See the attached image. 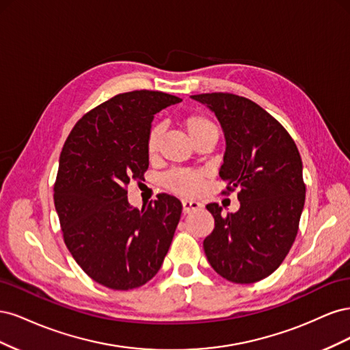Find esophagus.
<instances>
[{"label":"esophagus","mask_w":350,"mask_h":350,"mask_svg":"<svg viewBox=\"0 0 350 350\" xmlns=\"http://www.w3.org/2000/svg\"><path fill=\"white\" fill-rule=\"evenodd\" d=\"M200 207H201V204H200V203H197V201L183 200V211H184V213H189V211L198 210Z\"/></svg>","instance_id":"obj_1"}]
</instances>
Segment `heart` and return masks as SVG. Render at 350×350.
Returning <instances> with one entry per match:
<instances>
[{
	"instance_id": "heart-1",
	"label": "heart",
	"mask_w": 350,
	"mask_h": 350,
	"mask_svg": "<svg viewBox=\"0 0 350 350\" xmlns=\"http://www.w3.org/2000/svg\"><path fill=\"white\" fill-rule=\"evenodd\" d=\"M181 125L194 144L206 139H211L215 142L219 139V126L204 113H189L181 120ZM162 135V124H154L150 126V130L146 137V152L150 157H154L157 154L159 147H161ZM204 179L206 174L203 172L176 169V171L167 172L162 178V184L166 189H169V191H172L178 196L191 197L198 194L201 187H203Z\"/></svg>"
}]
</instances>
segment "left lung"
Listing matches in <instances>:
<instances>
[{
    "mask_svg": "<svg viewBox=\"0 0 350 350\" xmlns=\"http://www.w3.org/2000/svg\"><path fill=\"white\" fill-rule=\"evenodd\" d=\"M220 121L226 152L224 194L238 189L237 213L207 204L215 229L203 247L210 266L234 283H254L276 270L291 251L305 203L302 161L291 134L260 105L234 93H201Z\"/></svg>",
    "mask_w": 350,
    "mask_h": 350,
    "instance_id": "obj_1",
    "label": "left lung"
}]
</instances>
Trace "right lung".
Returning a JSON list of instances; mask_svg holds the SVG:
<instances>
[{
  "mask_svg": "<svg viewBox=\"0 0 350 350\" xmlns=\"http://www.w3.org/2000/svg\"><path fill=\"white\" fill-rule=\"evenodd\" d=\"M179 100L157 90L120 93L84 113L62 146L54 184L62 238L83 271L109 289L140 288L171 247L181 201L162 193L139 211L126 185L149 167L154 113Z\"/></svg>",
  "mask_w": 350,
  "mask_h": 350,
  "instance_id": "add662e5",
  "label": "right lung"
}]
</instances>
